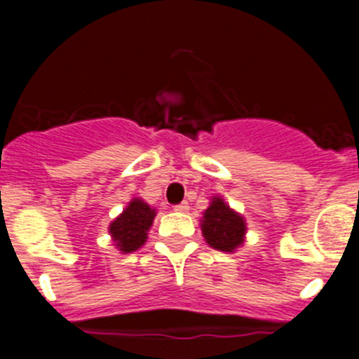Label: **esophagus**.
I'll return each mask as SVG.
<instances>
[{
	"label": "esophagus",
	"mask_w": 359,
	"mask_h": 359,
	"mask_svg": "<svg viewBox=\"0 0 359 359\" xmlns=\"http://www.w3.org/2000/svg\"><path fill=\"white\" fill-rule=\"evenodd\" d=\"M174 210H176V212H187V210H189V203H187V201L180 203V205H176V207H174Z\"/></svg>",
	"instance_id": "obj_1"
}]
</instances>
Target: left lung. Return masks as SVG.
I'll return each mask as SVG.
<instances>
[{"mask_svg": "<svg viewBox=\"0 0 359 359\" xmlns=\"http://www.w3.org/2000/svg\"><path fill=\"white\" fill-rule=\"evenodd\" d=\"M203 237L214 250L233 252L244 243L246 223L241 214L231 210L223 198H212L210 207L203 212L201 219Z\"/></svg>", "mask_w": 359, "mask_h": 359, "instance_id": "obj_1", "label": "left lung"}]
</instances>
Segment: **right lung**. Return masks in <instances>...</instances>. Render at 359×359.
<instances>
[{"label": "right lung", "instance_id": "1", "mask_svg": "<svg viewBox=\"0 0 359 359\" xmlns=\"http://www.w3.org/2000/svg\"><path fill=\"white\" fill-rule=\"evenodd\" d=\"M156 210L151 208L144 199H131L126 210L109 224V236L122 253H133L142 248L147 241Z\"/></svg>", "mask_w": 359, "mask_h": 359}]
</instances>
